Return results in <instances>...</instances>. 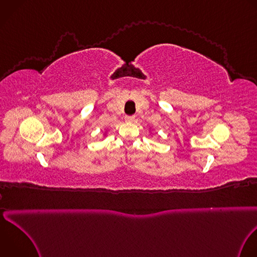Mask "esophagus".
Masks as SVG:
<instances>
[{
    "label": "esophagus",
    "instance_id": "1",
    "mask_svg": "<svg viewBox=\"0 0 257 257\" xmlns=\"http://www.w3.org/2000/svg\"><path fill=\"white\" fill-rule=\"evenodd\" d=\"M134 119H135L134 116H126V117H125V120H126L127 122H133Z\"/></svg>",
    "mask_w": 257,
    "mask_h": 257
}]
</instances>
